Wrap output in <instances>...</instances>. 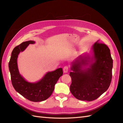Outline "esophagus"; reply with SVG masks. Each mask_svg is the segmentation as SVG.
<instances>
[{
	"mask_svg": "<svg viewBox=\"0 0 123 123\" xmlns=\"http://www.w3.org/2000/svg\"><path fill=\"white\" fill-rule=\"evenodd\" d=\"M68 71V67L66 66L63 68V71H64V73H67Z\"/></svg>",
	"mask_w": 123,
	"mask_h": 123,
	"instance_id": "obj_1",
	"label": "esophagus"
}]
</instances>
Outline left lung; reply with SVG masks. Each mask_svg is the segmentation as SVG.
Listing matches in <instances>:
<instances>
[{
    "label": "left lung",
    "instance_id": "1",
    "mask_svg": "<svg viewBox=\"0 0 123 123\" xmlns=\"http://www.w3.org/2000/svg\"><path fill=\"white\" fill-rule=\"evenodd\" d=\"M97 42L92 46L90 54L81 55L71 64L70 90L80 100H94L111 85L113 61L110 49L105 44Z\"/></svg>",
    "mask_w": 123,
    "mask_h": 123
}]
</instances>
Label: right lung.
Here are the masks:
<instances>
[{
  "label": "right lung",
  "instance_id": "right-lung-1",
  "mask_svg": "<svg viewBox=\"0 0 123 123\" xmlns=\"http://www.w3.org/2000/svg\"><path fill=\"white\" fill-rule=\"evenodd\" d=\"M33 40L22 43L12 50L8 68L11 80L16 91L28 100L33 102L43 101L52 95L55 85L63 74L62 68L47 72L39 80L35 83L27 81L20 74L18 69L17 59L20 52H23L30 44H34Z\"/></svg>",
  "mask_w": 123,
  "mask_h": 123
}]
</instances>
